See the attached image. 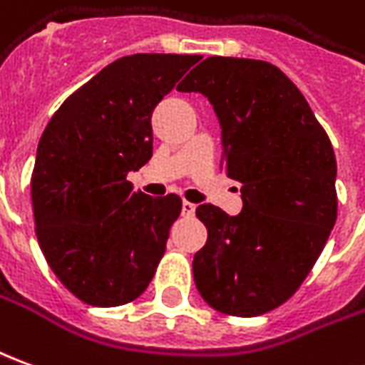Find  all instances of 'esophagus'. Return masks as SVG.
<instances>
[{
  "mask_svg": "<svg viewBox=\"0 0 365 365\" xmlns=\"http://www.w3.org/2000/svg\"><path fill=\"white\" fill-rule=\"evenodd\" d=\"M193 213H195V205H193V203H190V201H183L182 203L183 217H193Z\"/></svg>",
  "mask_w": 365,
  "mask_h": 365,
  "instance_id": "esophagus-1",
  "label": "esophagus"
}]
</instances>
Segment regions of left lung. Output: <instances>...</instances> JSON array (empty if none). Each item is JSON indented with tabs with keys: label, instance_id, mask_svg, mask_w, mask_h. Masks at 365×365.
<instances>
[{
	"label": "left lung",
	"instance_id": "1",
	"mask_svg": "<svg viewBox=\"0 0 365 365\" xmlns=\"http://www.w3.org/2000/svg\"><path fill=\"white\" fill-rule=\"evenodd\" d=\"M213 104L221 165L241 185L243 209L203 203L207 243L193 257L203 300L223 314L259 316L287 302L330 237L336 156L307 98L267 61L209 57L178 85Z\"/></svg>",
	"mask_w": 365,
	"mask_h": 365
}]
</instances>
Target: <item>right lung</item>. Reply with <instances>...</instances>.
I'll return each mask as SVG.
<instances>
[{
	"mask_svg": "<svg viewBox=\"0 0 365 365\" xmlns=\"http://www.w3.org/2000/svg\"><path fill=\"white\" fill-rule=\"evenodd\" d=\"M200 55L138 53L104 67L61 104L37 146L35 233L57 279L91 307L132 302L164 257L182 200L126 180L152 158V112Z\"/></svg>",
	"mask_w": 365,
	"mask_h": 365,
	"instance_id": "1",
	"label": "right lung"
}]
</instances>
